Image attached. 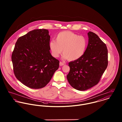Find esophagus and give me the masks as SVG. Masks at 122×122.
Wrapping results in <instances>:
<instances>
[{"instance_id":"34e87169","label":"esophagus","mask_w":122,"mask_h":122,"mask_svg":"<svg viewBox=\"0 0 122 122\" xmlns=\"http://www.w3.org/2000/svg\"><path fill=\"white\" fill-rule=\"evenodd\" d=\"M64 65V63H63V62H61V61L60 62V66H63V65Z\"/></svg>"}]
</instances>
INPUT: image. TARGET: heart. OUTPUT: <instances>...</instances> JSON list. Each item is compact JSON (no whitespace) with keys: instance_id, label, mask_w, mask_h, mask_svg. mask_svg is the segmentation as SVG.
<instances>
[{"instance_id":"obj_1","label":"heart","mask_w":122,"mask_h":122,"mask_svg":"<svg viewBox=\"0 0 122 122\" xmlns=\"http://www.w3.org/2000/svg\"><path fill=\"white\" fill-rule=\"evenodd\" d=\"M87 46L86 38L70 31H64L57 35L55 41L49 44L53 57L57 58L62 51L63 58L74 61L80 58L86 51Z\"/></svg>"}]
</instances>
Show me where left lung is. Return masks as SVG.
Segmentation results:
<instances>
[{
    "label": "left lung",
    "mask_w": 122,
    "mask_h": 122,
    "mask_svg": "<svg viewBox=\"0 0 122 122\" xmlns=\"http://www.w3.org/2000/svg\"><path fill=\"white\" fill-rule=\"evenodd\" d=\"M88 44L84 55L69 63L67 78L76 90L85 91L97 85L108 64L107 49L104 43L92 32L88 33Z\"/></svg>",
    "instance_id": "1"
}]
</instances>
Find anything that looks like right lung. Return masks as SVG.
<instances>
[{"label": "right lung", "instance_id": "obj_1", "mask_svg": "<svg viewBox=\"0 0 122 122\" xmlns=\"http://www.w3.org/2000/svg\"><path fill=\"white\" fill-rule=\"evenodd\" d=\"M50 36L46 29H37L20 37L12 54L14 74L27 87H45L58 69L59 61L52 57Z\"/></svg>", "mask_w": 122, "mask_h": 122}]
</instances>
